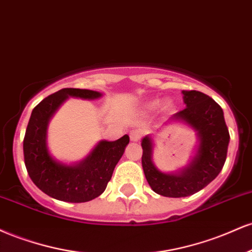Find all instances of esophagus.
<instances>
[{"label": "esophagus", "instance_id": "obj_1", "mask_svg": "<svg viewBox=\"0 0 252 252\" xmlns=\"http://www.w3.org/2000/svg\"><path fill=\"white\" fill-rule=\"evenodd\" d=\"M129 138H131L132 141H138L139 139L141 138V133L137 131V129H133V131L129 133Z\"/></svg>", "mask_w": 252, "mask_h": 252}]
</instances>
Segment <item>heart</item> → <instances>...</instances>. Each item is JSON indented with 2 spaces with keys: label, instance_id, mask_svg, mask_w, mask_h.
<instances>
[{
  "label": "heart",
  "instance_id": "1",
  "mask_svg": "<svg viewBox=\"0 0 252 252\" xmlns=\"http://www.w3.org/2000/svg\"><path fill=\"white\" fill-rule=\"evenodd\" d=\"M159 105H160V102H159L158 100H155V101H151L147 103V105L145 106V109H146V111H153V109L158 108Z\"/></svg>",
  "mask_w": 252,
  "mask_h": 252
}]
</instances>
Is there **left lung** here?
Segmentation results:
<instances>
[{"instance_id":"8db88e82","label":"left lung","mask_w":252,"mask_h":252,"mask_svg":"<svg viewBox=\"0 0 252 252\" xmlns=\"http://www.w3.org/2000/svg\"><path fill=\"white\" fill-rule=\"evenodd\" d=\"M182 93L186 107L165 124L179 121L196 132L198 145L189 164L177 172H162L153 162L152 137L146 135L141 140V164L147 183L156 193L171 198L191 196L209 185L224 166L230 141L220 106L202 92Z\"/></svg>"}]
</instances>
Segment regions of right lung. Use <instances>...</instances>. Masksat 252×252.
<instances>
[{"instance_id": "1", "label": "right lung", "mask_w": 252, "mask_h": 252, "mask_svg": "<svg viewBox=\"0 0 252 252\" xmlns=\"http://www.w3.org/2000/svg\"><path fill=\"white\" fill-rule=\"evenodd\" d=\"M100 92L63 88L47 96L32 109L23 140L29 177L49 197L68 203H85L99 197L111 180L115 165L129 143L127 134L115 141L100 140L81 161L64 164L50 155L47 144L49 121L68 97L95 100Z\"/></svg>"}]
</instances>
